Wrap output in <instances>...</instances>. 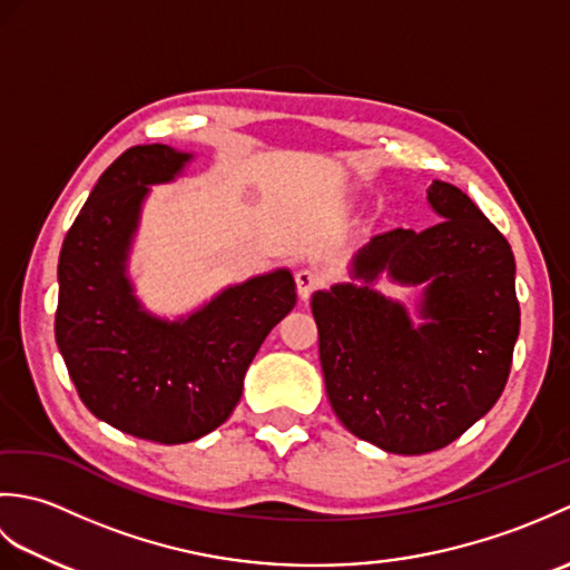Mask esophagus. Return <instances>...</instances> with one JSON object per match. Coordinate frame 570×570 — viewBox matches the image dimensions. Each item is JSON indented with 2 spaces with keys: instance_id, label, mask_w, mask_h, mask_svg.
Segmentation results:
<instances>
[{
  "instance_id": "34e87169",
  "label": "esophagus",
  "mask_w": 570,
  "mask_h": 570,
  "mask_svg": "<svg viewBox=\"0 0 570 570\" xmlns=\"http://www.w3.org/2000/svg\"><path fill=\"white\" fill-rule=\"evenodd\" d=\"M321 284H323V274L318 269H313V266H306V269L296 272V288L301 298H308Z\"/></svg>"
}]
</instances>
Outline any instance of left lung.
Returning a JSON list of instances; mask_svg holds the SVG:
<instances>
[{
    "label": "left lung",
    "mask_w": 570,
    "mask_h": 570,
    "mask_svg": "<svg viewBox=\"0 0 570 570\" xmlns=\"http://www.w3.org/2000/svg\"><path fill=\"white\" fill-rule=\"evenodd\" d=\"M439 223L374 235L353 259L357 284L311 298L335 416L386 453L421 455L463 435L498 402L519 335L510 242L463 190L433 180ZM426 281L414 326L368 284Z\"/></svg>",
    "instance_id": "8db88e82"
}]
</instances>
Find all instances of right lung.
<instances>
[{
  "mask_svg": "<svg viewBox=\"0 0 570 570\" xmlns=\"http://www.w3.org/2000/svg\"><path fill=\"white\" fill-rule=\"evenodd\" d=\"M193 154L166 144L127 149L95 184L58 257L56 343L95 416L156 443H188L233 414L264 337L296 306L288 269L227 286L178 321L144 311L127 276L149 186Z\"/></svg>",
  "mask_w": 570,
  "mask_h": 570,
  "instance_id": "add662e5",
  "label": "right lung"
}]
</instances>
